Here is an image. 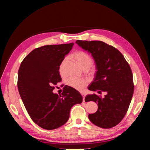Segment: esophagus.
<instances>
[{
    "label": "esophagus",
    "mask_w": 150,
    "mask_h": 150,
    "mask_svg": "<svg viewBox=\"0 0 150 150\" xmlns=\"http://www.w3.org/2000/svg\"><path fill=\"white\" fill-rule=\"evenodd\" d=\"M81 95H82V96L83 97V101L84 103L85 102V100H84V98H85V96H86V94H84V93H81Z\"/></svg>",
    "instance_id": "esophagus-1"
}]
</instances>
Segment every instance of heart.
I'll list each match as a JSON object with an SVG mask.
<instances>
[{
  "instance_id": "obj_1",
  "label": "heart",
  "mask_w": 150,
  "mask_h": 150,
  "mask_svg": "<svg viewBox=\"0 0 150 150\" xmlns=\"http://www.w3.org/2000/svg\"><path fill=\"white\" fill-rule=\"evenodd\" d=\"M72 57L78 62V64L83 69L90 72L94 71V67L92 66L93 59L88 53L83 51H77L72 54ZM67 63L66 59H64L59 66V73L61 76H66V65ZM89 80L86 78H70L66 81V84L70 87L78 91H83L88 85Z\"/></svg>"
}]
</instances>
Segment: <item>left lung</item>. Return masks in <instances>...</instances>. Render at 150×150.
Instances as JSON below:
<instances>
[{
	"label": "left lung",
	"instance_id": "8db88e82",
	"mask_svg": "<svg viewBox=\"0 0 150 150\" xmlns=\"http://www.w3.org/2000/svg\"><path fill=\"white\" fill-rule=\"evenodd\" d=\"M78 44L91 53L97 71L88 87L93 91H102V98L96 94L87 95L85 101H93L98 105L97 111L89 114V120L102 128H111L119 124L126 115L134 92L133 73L123 55L115 47L100 40H77Z\"/></svg>",
	"mask_w": 150,
	"mask_h": 150
}]
</instances>
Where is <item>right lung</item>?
Segmentation results:
<instances>
[{"mask_svg":"<svg viewBox=\"0 0 150 150\" xmlns=\"http://www.w3.org/2000/svg\"><path fill=\"white\" fill-rule=\"evenodd\" d=\"M74 43L47 45L32 51L18 71L17 87L29 116L45 129H56L69 117L71 108L83 102L76 89L65 86L61 94H54V86L61 82L59 66Z\"/></svg>","mask_w":150,"mask_h":150,"instance_id":"add662e5","label":"right lung"}]
</instances>
